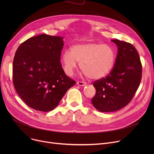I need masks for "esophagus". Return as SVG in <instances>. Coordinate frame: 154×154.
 I'll list each match as a JSON object with an SVG mask.
<instances>
[{
  "label": "esophagus",
  "mask_w": 154,
  "mask_h": 154,
  "mask_svg": "<svg viewBox=\"0 0 154 154\" xmlns=\"http://www.w3.org/2000/svg\"><path fill=\"white\" fill-rule=\"evenodd\" d=\"M77 84L79 86H85L87 85V83L85 82H82V81H78L77 82Z\"/></svg>",
  "instance_id": "34e87169"
}]
</instances>
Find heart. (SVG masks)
I'll use <instances>...</instances> for the list:
<instances>
[{
	"label": "heart",
	"mask_w": 154,
	"mask_h": 154,
	"mask_svg": "<svg viewBox=\"0 0 154 154\" xmlns=\"http://www.w3.org/2000/svg\"><path fill=\"white\" fill-rule=\"evenodd\" d=\"M63 69L72 75L79 62L80 69L91 79H99L107 75L114 68L116 53L112 47L99 43L77 44L62 55Z\"/></svg>",
	"instance_id": "heart-1"
}]
</instances>
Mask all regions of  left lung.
Listing matches in <instances>:
<instances>
[{
    "mask_svg": "<svg viewBox=\"0 0 154 154\" xmlns=\"http://www.w3.org/2000/svg\"><path fill=\"white\" fill-rule=\"evenodd\" d=\"M118 48L114 67L106 77L93 83L96 93L94 107L102 112H115L126 106L133 99L142 79L139 55L131 44L112 40Z\"/></svg>",
    "mask_w": 154,
    "mask_h": 154,
    "instance_id": "obj_1",
    "label": "left lung"
}]
</instances>
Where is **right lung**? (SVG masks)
Instances as JSON below:
<instances>
[{"label": "right lung", "instance_id": "right-lung-1", "mask_svg": "<svg viewBox=\"0 0 154 154\" xmlns=\"http://www.w3.org/2000/svg\"><path fill=\"white\" fill-rule=\"evenodd\" d=\"M63 37L41 34L22 43L13 61V84L28 106L49 112L75 84L60 62Z\"/></svg>", "mask_w": 154, "mask_h": 154}]
</instances>
